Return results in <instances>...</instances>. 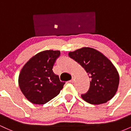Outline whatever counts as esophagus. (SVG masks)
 <instances>
[{"label":"esophagus","instance_id":"34e87169","mask_svg":"<svg viewBox=\"0 0 131 131\" xmlns=\"http://www.w3.org/2000/svg\"><path fill=\"white\" fill-rule=\"evenodd\" d=\"M74 81V76H72V79H71L70 81H69V82H73Z\"/></svg>","mask_w":131,"mask_h":131}]
</instances>
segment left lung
<instances>
[{"instance_id":"left-lung-1","label":"left lung","mask_w":131,"mask_h":131,"mask_svg":"<svg viewBox=\"0 0 131 131\" xmlns=\"http://www.w3.org/2000/svg\"><path fill=\"white\" fill-rule=\"evenodd\" d=\"M68 55L84 68L91 79L88 92L81 95L84 101L92 105H100L115 96L119 83V76L107 57L91 47H82L70 52Z\"/></svg>"}]
</instances>
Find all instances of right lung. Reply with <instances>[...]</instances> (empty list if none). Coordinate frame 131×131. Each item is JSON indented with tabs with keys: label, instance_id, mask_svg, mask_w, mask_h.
<instances>
[{
	"label": "right lung",
	"instance_id": "1",
	"mask_svg": "<svg viewBox=\"0 0 131 131\" xmlns=\"http://www.w3.org/2000/svg\"><path fill=\"white\" fill-rule=\"evenodd\" d=\"M60 55L59 50H44L27 61L21 70L18 84L30 102L43 105L59 94L65 82L53 72V64Z\"/></svg>",
	"mask_w": 131,
	"mask_h": 131
}]
</instances>
